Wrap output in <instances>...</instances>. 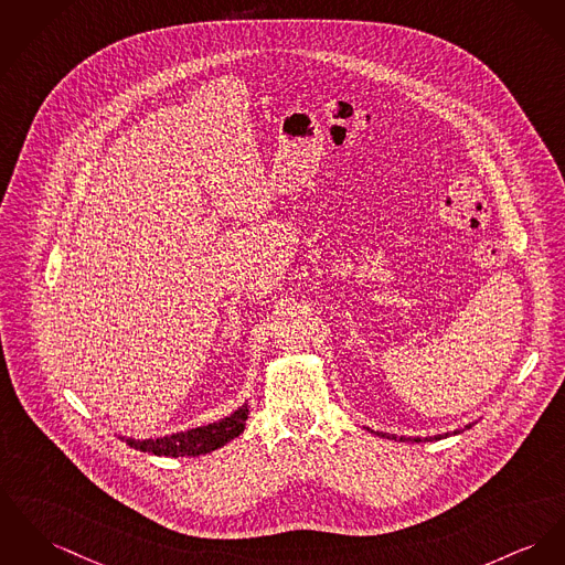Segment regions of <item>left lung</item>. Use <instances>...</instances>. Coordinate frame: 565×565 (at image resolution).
<instances>
[{"label":"left lung","mask_w":565,"mask_h":565,"mask_svg":"<svg viewBox=\"0 0 565 565\" xmlns=\"http://www.w3.org/2000/svg\"><path fill=\"white\" fill-rule=\"evenodd\" d=\"M473 424H467L462 430H469ZM366 430H371V428H366ZM460 428H456L454 433H444V435H435V437H396V435H390V433H375V430H371V433H375L379 437H383V439H394V441H405V444H422V441H439V439H448L451 435H458V433H462Z\"/></svg>","instance_id":"1"}]
</instances>
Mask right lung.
<instances>
[{
    "label": "right lung",
    "instance_id": "obj_1",
    "mask_svg": "<svg viewBox=\"0 0 565 565\" xmlns=\"http://www.w3.org/2000/svg\"><path fill=\"white\" fill-rule=\"evenodd\" d=\"M248 414H250V407H248V403H244L233 414L225 415L212 424L180 430V433L164 435L158 439H135V437H124V435H117V437L135 450L150 451L156 456H169V458L201 456V454L218 450L228 441H233L235 437H239L246 428Z\"/></svg>",
    "mask_w": 565,
    "mask_h": 565
}]
</instances>
